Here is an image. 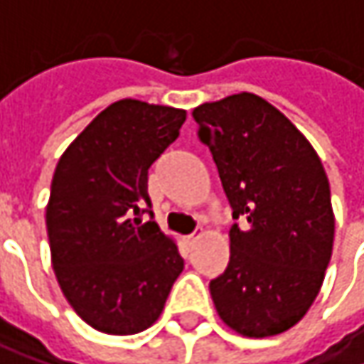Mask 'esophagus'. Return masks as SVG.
<instances>
[{"label":"esophagus","instance_id":"esophagus-1","mask_svg":"<svg viewBox=\"0 0 364 364\" xmlns=\"http://www.w3.org/2000/svg\"><path fill=\"white\" fill-rule=\"evenodd\" d=\"M198 238H200V234H191V236H187V238H185V245H187V247H193Z\"/></svg>","mask_w":364,"mask_h":364}]
</instances>
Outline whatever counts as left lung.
I'll list each match as a JSON object with an SVG mask.
<instances>
[{
    "label": "left lung",
    "instance_id": "8db88e82",
    "mask_svg": "<svg viewBox=\"0 0 364 364\" xmlns=\"http://www.w3.org/2000/svg\"><path fill=\"white\" fill-rule=\"evenodd\" d=\"M232 217L230 263L210 280L223 323L247 337L297 325L316 299L335 219L321 158L267 101L240 92L193 109Z\"/></svg>",
    "mask_w": 364,
    "mask_h": 364
}]
</instances>
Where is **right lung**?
<instances>
[{
  "label": "right lung",
  "instance_id": "add662e5",
  "mask_svg": "<svg viewBox=\"0 0 364 364\" xmlns=\"http://www.w3.org/2000/svg\"><path fill=\"white\" fill-rule=\"evenodd\" d=\"M183 122V109L117 101L56 164L46 208L52 265L75 314L97 331L134 335L151 327L183 272L147 193V171Z\"/></svg>",
  "mask_w": 364,
  "mask_h": 364
}]
</instances>
